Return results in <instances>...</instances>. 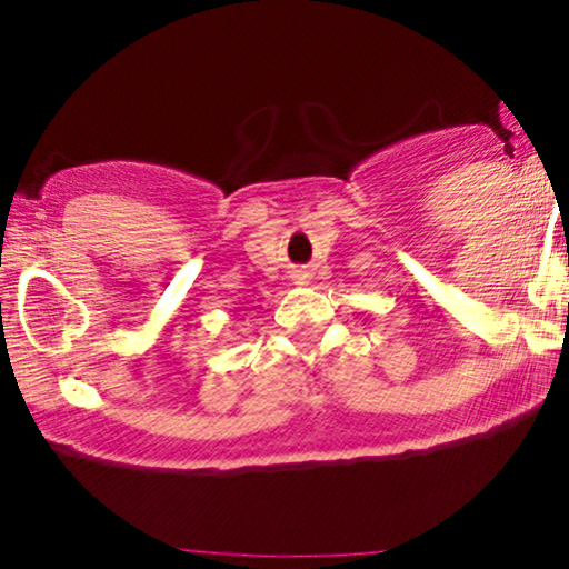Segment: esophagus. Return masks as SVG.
<instances>
[{
    "instance_id": "obj_1",
    "label": "esophagus",
    "mask_w": 569,
    "mask_h": 569,
    "mask_svg": "<svg viewBox=\"0 0 569 569\" xmlns=\"http://www.w3.org/2000/svg\"><path fill=\"white\" fill-rule=\"evenodd\" d=\"M307 278H310V272H307V270H297V272H293V280H297V286H305Z\"/></svg>"
}]
</instances>
